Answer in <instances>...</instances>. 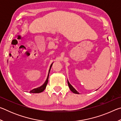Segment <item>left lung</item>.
Listing matches in <instances>:
<instances>
[{
	"instance_id": "left-lung-1",
	"label": "left lung",
	"mask_w": 121,
	"mask_h": 121,
	"mask_svg": "<svg viewBox=\"0 0 121 121\" xmlns=\"http://www.w3.org/2000/svg\"><path fill=\"white\" fill-rule=\"evenodd\" d=\"M68 86H69V89H70V90H71V91L73 92V93H76V94H79V93L78 92L76 91V90L73 87V86L72 85H71L70 83H69V81H68Z\"/></svg>"
}]
</instances>
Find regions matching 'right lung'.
<instances>
[{
    "label": "right lung",
    "instance_id": "1",
    "mask_svg": "<svg viewBox=\"0 0 121 121\" xmlns=\"http://www.w3.org/2000/svg\"><path fill=\"white\" fill-rule=\"evenodd\" d=\"M53 63L51 64V66H50V70H49L48 71V77H47V79L45 81V82L44 83L43 85H42L41 86L37 87V88H36V89H34L33 90H32L31 91H30V93H40V92H42L43 91H44V90L45 89V88L46 87V85L48 84V76H49V73H50V71L51 70V67H52Z\"/></svg>",
    "mask_w": 121,
    "mask_h": 121
}]
</instances>
